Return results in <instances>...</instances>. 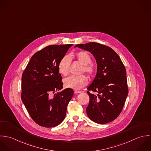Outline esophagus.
Instances as JSON below:
<instances>
[{"label": "esophagus", "mask_w": 151, "mask_h": 151, "mask_svg": "<svg viewBox=\"0 0 151 151\" xmlns=\"http://www.w3.org/2000/svg\"><path fill=\"white\" fill-rule=\"evenodd\" d=\"M74 92H75V94H78V93H82V91H74Z\"/></svg>", "instance_id": "1"}]
</instances>
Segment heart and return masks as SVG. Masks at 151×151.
<instances>
[{
	"instance_id": "heart-1",
	"label": "heart",
	"mask_w": 151,
	"mask_h": 151,
	"mask_svg": "<svg viewBox=\"0 0 151 151\" xmlns=\"http://www.w3.org/2000/svg\"><path fill=\"white\" fill-rule=\"evenodd\" d=\"M81 64V73L85 72L89 77H92L96 72L94 66L91 63V58L89 54L86 51H79L72 55ZM70 65V57L68 55L63 56L58 63V70L61 75L66 76L69 72ZM64 86L67 88L74 90H79L83 88L88 83V78L84 75L79 76H70L64 79Z\"/></svg>"
}]
</instances>
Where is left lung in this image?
Listing matches in <instances>:
<instances>
[{"label":"left lung","instance_id":"left-lung-1","mask_svg":"<svg viewBox=\"0 0 151 151\" xmlns=\"http://www.w3.org/2000/svg\"><path fill=\"white\" fill-rule=\"evenodd\" d=\"M75 47L89 51L97 63L96 77L87 88L90 97L86 109L88 117L98 124L115 120L122 111L128 93L126 69L120 57L112 48L100 43L91 42Z\"/></svg>","mask_w":151,"mask_h":151}]
</instances>
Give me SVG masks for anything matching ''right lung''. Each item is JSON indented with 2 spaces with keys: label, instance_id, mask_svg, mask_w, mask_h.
<instances>
[{
  "label": "right lung",
  "instance_id": "1",
  "mask_svg": "<svg viewBox=\"0 0 151 151\" xmlns=\"http://www.w3.org/2000/svg\"><path fill=\"white\" fill-rule=\"evenodd\" d=\"M72 44L49 45L31 57L22 78L21 98L31 119L42 127L59 125L74 91L63 88L58 63ZM54 94V96L52 95Z\"/></svg>",
  "mask_w": 151,
  "mask_h": 151
}]
</instances>
